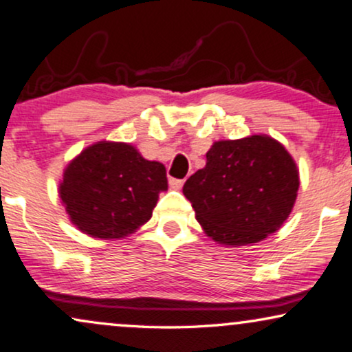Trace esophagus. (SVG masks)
<instances>
[{"label":"esophagus","instance_id":"esophagus-1","mask_svg":"<svg viewBox=\"0 0 352 352\" xmlns=\"http://www.w3.org/2000/svg\"><path fill=\"white\" fill-rule=\"evenodd\" d=\"M185 180H180V179H170L168 180V185H170V188L173 190H180L182 186H184Z\"/></svg>","mask_w":352,"mask_h":352}]
</instances>
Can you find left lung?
Returning a JSON list of instances; mask_svg holds the SVG:
<instances>
[{
	"instance_id": "obj_1",
	"label": "left lung",
	"mask_w": 352,
	"mask_h": 352,
	"mask_svg": "<svg viewBox=\"0 0 352 352\" xmlns=\"http://www.w3.org/2000/svg\"><path fill=\"white\" fill-rule=\"evenodd\" d=\"M299 185L292 155L278 140L260 133L212 143L206 166L185 182L184 195L209 239L242 247L281 229Z\"/></svg>"
}]
</instances>
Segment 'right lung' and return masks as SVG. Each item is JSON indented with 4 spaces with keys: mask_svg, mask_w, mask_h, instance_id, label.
<instances>
[{
    "mask_svg": "<svg viewBox=\"0 0 352 352\" xmlns=\"http://www.w3.org/2000/svg\"><path fill=\"white\" fill-rule=\"evenodd\" d=\"M164 190V164L144 159L130 143L97 141L65 167L58 195L82 234L112 240L144 226Z\"/></svg>",
    "mask_w": 352,
    "mask_h": 352,
    "instance_id": "1",
    "label": "right lung"
}]
</instances>
